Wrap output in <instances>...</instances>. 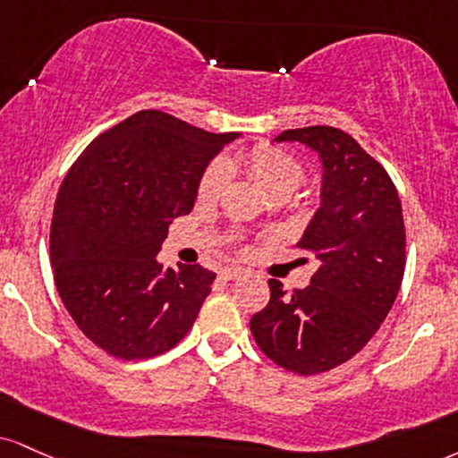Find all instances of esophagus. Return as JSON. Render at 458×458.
Masks as SVG:
<instances>
[{"label":"esophagus","instance_id":"1","mask_svg":"<svg viewBox=\"0 0 458 458\" xmlns=\"http://www.w3.org/2000/svg\"><path fill=\"white\" fill-rule=\"evenodd\" d=\"M219 275H222V277L225 279V282H233V279L243 277L245 271H243V268H234V267H230V268H224V271L219 273Z\"/></svg>","mask_w":458,"mask_h":458}]
</instances>
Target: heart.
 <instances>
[{"label":"heart","instance_id":"heart-1","mask_svg":"<svg viewBox=\"0 0 458 458\" xmlns=\"http://www.w3.org/2000/svg\"><path fill=\"white\" fill-rule=\"evenodd\" d=\"M228 164L230 166H243L268 196L277 194V191H290L292 194L305 176V168L299 159L282 151V148L268 145L253 147L251 151L243 153L239 159H233ZM228 164L213 162L205 170L200 183H198V198L202 202L215 200L219 196L225 181H228Z\"/></svg>","mask_w":458,"mask_h":458}]
</instances>
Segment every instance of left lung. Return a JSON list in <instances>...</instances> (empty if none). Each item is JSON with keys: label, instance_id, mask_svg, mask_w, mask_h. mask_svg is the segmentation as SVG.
I'll return each instance as SVG.
<instances>
[{"label": "left lung", "instance_id": "1", "mask_svg": "<svg viewBox=\"0 0 458 458\" xmlns=\"http://www.w3.org/2000/svg\"><path fill=\"white\" fill-rule=\"evenodd\" d=\"M275 142L305 145L322 164L319 208L299 241L318 271L292 296L271 279L250 328L275 365L316 376L358 354L388 316L405 271L403 211L386 170L345 131L311 125Z\"/></svg>", "mask_w": 458, "mask_h": 458}]
</instances>
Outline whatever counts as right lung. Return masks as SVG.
Returning a JSON list of instances; mask_svg holds the SVG:
<instances>
[{
  "label": "right lung",
  "mask_w": 458,
  "mask_h": 458,
  "mask_svg": "<svg viewBox=\"0 0 458 458\" xmlns=\"http://www.w3.org/2000/svg\"><path fill=\"white\" fill-rule=\"evenodd\" d=\"M239 136L140 110L65 174L51 224L55 285L76 327L110 356L164 354L194 327L215 273L164 268L156 256L173 219L194 208L208 162Z\"/></svg>",
  "instance_id": "1"
}]
</instances>
